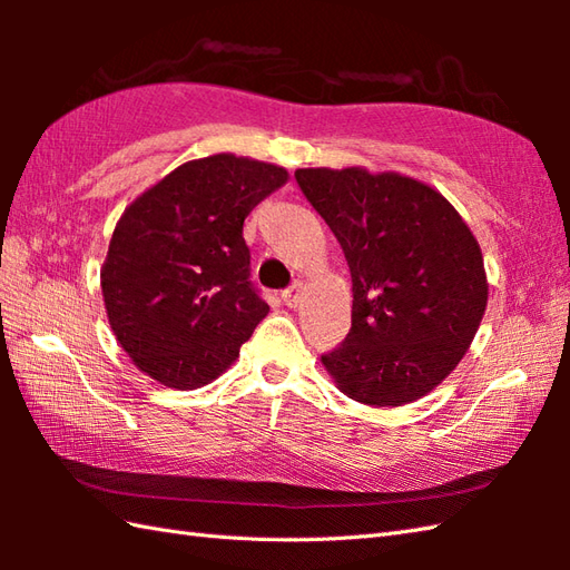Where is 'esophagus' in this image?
I'll list each match as a JSON object with an SVG mask.
<instances>
[{"label": "esophagus", "mask_w": 570, "mask_h": 570, "mask_svg": "<svg viewBox=\"0 0 570 570\" xmlns=\"http://www.w3.org/2000/svg\"><path fill=\"white\" fill-rule=\"evenodd\" d=\"M282 298H284V304H286L288 308H296V306H298V298H301V284H296V286H292V288H286V292L282 294Z\"/></svg>", "instance_id": "1"}]
</instances>
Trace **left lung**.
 <instances>
[{
  "label": "left lung",
  "instance_id": "left-lung-1",
  "mask_svg": "<svg viewBox=\"0 0 570 570\" xmlns=\"http://www.w3.org/2000/svg\"><path fill=\"white\" fill-rule=\"evenodd\" d=\"M353 276V328L321 362L367 406H404L463 360L488 308L475 235L439 190L396 171L296 168Z\"/></svg>",
  "mask_w": 570,
  "mask_h": 570
}]
</instances>
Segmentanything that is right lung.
Listing matches in <instances>:
<instances>
[{"label": "right lung", "mask_w": 570, "mask_h": 570, "mask_svg": "<svg viewBox=\"0 0 570 570\" xmlns=\"http://www.w3.org/2000/svg\"><path fill=\"white\" fill-rule=\"evenodd\" d=\"M288 180L284 166L213 154L131 200L100 269L110 328L137 370L198 390L233 365L269 306L249 284L242 225Z\"/></svg>", "instance_id": "right-lung-1"}]
</instances>
